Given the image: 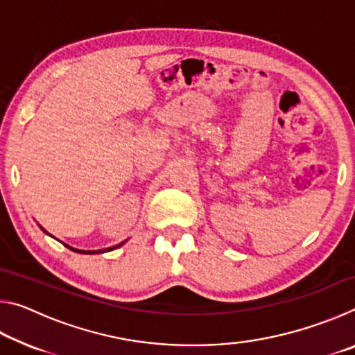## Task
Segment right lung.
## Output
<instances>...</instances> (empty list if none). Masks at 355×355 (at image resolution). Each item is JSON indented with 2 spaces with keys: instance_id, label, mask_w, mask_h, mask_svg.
I'll return each instance as SVG.
<instances>
[{
  "instance_id": "add662e5",
  "label": "right lung",
  "mask_w": 355,
  "mask_h": 355,
  "mask_svg": "<svg viewBox=\"0 0 355 355\" xmlns=\"http://www.w3.org/2000/svg\"><path fill=\"white\" fill-rule=\"evenodd\" d=\"M42 230H44V228H42ZM123 244H125V241H123V243H120V244H117V245H112V248H107V249H100V250H80V249H75V248H71V245H69V244H64V245H65V248H69L70 250L78 252V254H105V252H110V250L117 249V248H120V245H123Z\"/></svg>"
}]
</instances>
